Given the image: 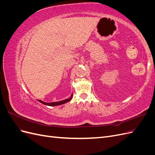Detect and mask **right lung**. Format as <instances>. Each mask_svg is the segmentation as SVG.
Returning <instances> with one entry per match:
<instances>
[{"label": "right lung", "instance_id": "right-lung-1", "mask_svg": "<svg viewBox=\"0 0 155 155\" xmlns=\"http://www.w3.org/2000/svg\"><path fill=\"white\" fill-rule=\"evenodd\" d=\"M72 97V94L71 95V96H70V98H68V99H67V100H63V101H58V102H51V103H46V102H44L43 101L41 100H39V102H41V104H43L44 105H48V106H56V105H63L64 104H65V103L67 102H68L70 101V100H71Z\"/></svg>", "mask_w": 155, "mask_h": 155}]
</instances>
